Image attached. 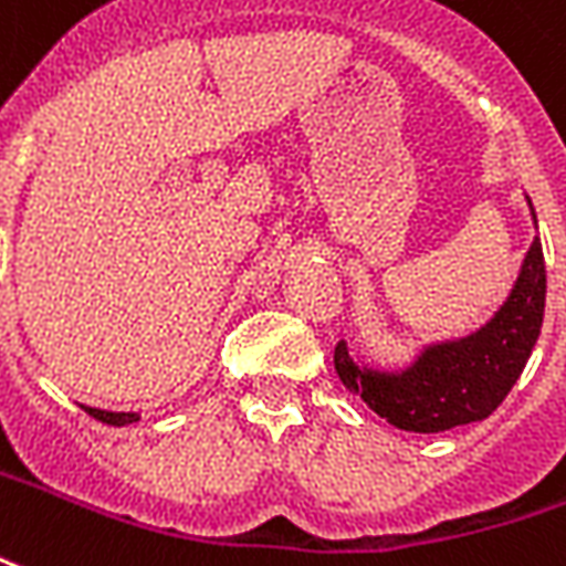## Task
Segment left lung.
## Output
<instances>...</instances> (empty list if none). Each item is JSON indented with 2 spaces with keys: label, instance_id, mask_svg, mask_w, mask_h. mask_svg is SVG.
Listing matches in <instances>:
<instances>
[{
  "label": "left lung",
  "instance_id": "8db88e82",
  "mask_svg": "<svg viewBox=\"0 0 566 566\" xmlns=\"http://www.w3.org/2000/svg\"><path fill=\"white\" fill-rule=\"evenodd\" d=\"M543 305L546 263L539 237H534L513 291L476 333L426 345L399 371L366 366L347 342H338V378L378 417L405 432L434 434L480 422L506 399L528 363L543 326Z\"/></svg>",
  "mask_w": 566,
  "mask_h": 566
}]
</instances>
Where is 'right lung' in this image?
Masks as SVG:
<instances>
[{
	"instance_id": "obj_1",
	"label": "right lung",
	"mask_w": 566,
	"mask_h": 566,
	"mask_svg": "<svg viewBox=\"0 0 566 566\" xmlns=\"http://www.w3.org/2000/svg\"><path fill=\"white\" fill-rule=\"evenodd\" d=\"M95 420L107 422V426H128V422L140 420V413H113V411H98V408H86Z\"/></svg>"
}]
</instances>
